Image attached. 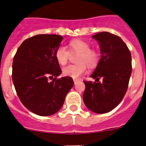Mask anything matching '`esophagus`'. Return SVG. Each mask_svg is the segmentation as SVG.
I'll return each instance as SVG.
<instances>
[{"label": "esophagus", "mask_w": 146, "mask_h": 146, "mask_svg": "<svg viewBox=\"0 0 146 146\" xmlns=\"http://www.w3.org/2000/svg\"><path fill=\"white\" fill-rule=\"evenodd\" d=\"M79 80H78V79H75V80H73V82H74V84H75V85H76V83H77V82H79Z\"/></svg>", "instance_id": "esophagus-1"}]
</instances>
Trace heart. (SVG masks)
<instances>
[{"instance_id":"heart-1","label":"heart","mask_w":146,"mask_h":146,"mask_svg":"<svg viewBox=\"0 0 146 146\" xmlns=\"http://www.w3.org/2000/svg\"><path fill=\"white\" fill-rule=\"evenodd\" d=\"M69 52L66 47L60 45L55 51V58L60 65H65L68 62L70 52L78 54L76 65H68L63 68V74L73 78H78L85 73L87 64L89 67H94L98 64L99 55L97 51L90 49V45L82 40H73L68 43Z\"/></svg>"}]
</instances>
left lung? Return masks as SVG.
<instances>
[{"instance_id": "1", "label": "left lung", "mask_w": 146, "mask_h": 146, "mask_svg": "<svg viewBox=\"0 0 146 146\" xmlns=\"http://www.w3.org/2000/svg\"><path fill=\"white\" fill-rule=\"evenodd\" d=\"M92 38L100 46L101 56L90 76L96 82L84 81L85 90L82 98L89 110L103 114L114 109L125 96L132 70L131 55L119 36L104 31Z\"/></svg>"}]
</instances>
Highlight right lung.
<instances>
[{"label":"right lung","mask_w":146,"mask_h":146,"mask_svg":"<svg viewBox=\"0 0 146 146\" xmlns=\"http://www.w3.org/2000/svg\"><path fill=\"white\" fill-rule=\"evenodd\" d=\"M62 40L59 35H36L24 40L14 56L15 90L23 105L38 115L59 111L74 84L70 77L56 78L61 69L54 54Z\"/></svg>","instance_id":"right-lung-1"}]
</instances>
